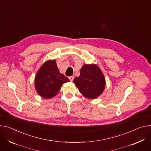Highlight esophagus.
<instances>
[{"label":"esophagus","mask_w":151,"mask_h":151,"mask_svg":"<svg viewBox=\"0 0 151 151\" xmlns=\"http://www.w3.org/2000/svg\"><path fill=\"white\" fill-rule=\"evenodd\" d=\"M69 79H70V81H71V82H72L73 81V79H74V76H70L69 78Z\"/></svg>","instance_id":"esophagus-1"}]
</instances>
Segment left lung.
<instances>
[{
	"instance_id": "left-lung-1",
	"label": "left lung",
	"mask_w": 151,
	"mask_h": 151,
	"mask_svg": "<svg viewBox=\"0 0 151 151\" xmlns=\"http://www.w3.org/2000/svg\"><path fill=\"white\" fill-rule=\"evenodd\" d=\"M73 83L84 96L95 99L102 93L105 87V79L99 68L94 64H85L80 70V75Z\"/></svg>"
}]
</instances>
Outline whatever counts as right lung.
Segmentation results:
<instances>
[{"label":"right lung","instance_id":"add662e5","mask_svg":"<svg viewBox=\"0 0 151 151\" xmlns=\"http://www.w3.org/2000/svg\"><path fill=\"white\" fill-rule=\"evenodd\" d=\"M69 81L60 72L55 60H48L41 66L36 73L35 88L42 98L50 99L58 94L63 84Z\"/></svg>","mask_w":151,"mask_h":151}]
</instances>
